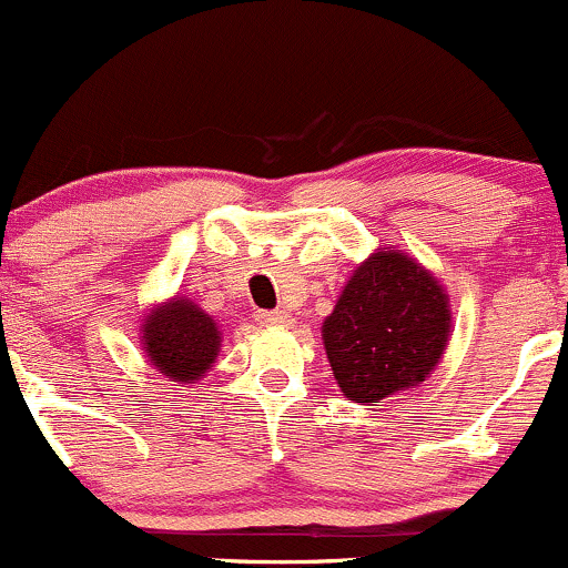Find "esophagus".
<instances>
[{
    "label": "esophagus",
    "instance_id": "esophagus-1",
    "mask_svg": "<svg viewBox=\"0 0 568 568\" xmlns=\"http://www.w3.org/2000/svg\"><path fill=\"white\" fill-rule=\"evenodd\" d=\"M262 321L266 325H277V328H288L293 325V315L285 310H275V312H262Z\"/></svg>",
    "mask_w": 568,
    "mask_h": 568
}]
</instances>
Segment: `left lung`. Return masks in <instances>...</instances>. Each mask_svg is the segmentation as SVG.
I'll use <instances>...</instances> for the list:
<instances>
[{"label":"left lung","mask_w":568,"mask_h":568,"mask_svg":"<svg viewBox=\"0 0 568 568\" xmlns=\"http://www.w3.org/2000/svg\"><path fill=\"white\" fill-rule=\"evenodd\" d=\"M452 323L440 280L408 253L376 247L344 283L321 334L344 397L376 406L425 384L446 355Z\"/></svg>","instance_id":"left-lung-1"}]
</instances>
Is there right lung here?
<instances>
[{"label": "right lung", "mask_w": 568, "mask_h": 568, "mask_svg": "<svg viewBox=\"0 0 568 568\" xmlns=\"http://www.w3.org/2000/svg\"><path fill=\"white\" fill-rule=\"evenodd\" d=\"M141 347L149 366L175 384L200 382L216 363L221 331L213 315L186 296L154 304L143 315Z\"/></svg>", "instance_id": "add662e5"}]
</instances>
